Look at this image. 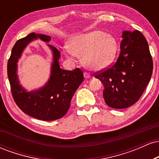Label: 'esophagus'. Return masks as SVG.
Listing matches in <instances>:
<instances>
[{
  "mask_svg": "<svg viewBox=\"0 0 159 159\" xmlns=\"http://www.w3.org/2000/svg\"><path fill=\"white\" fill-rule=\"evenodd\" d=\"M84 76L85 78H90V74L88 73V72H84Z\"/></svg>",
  "mask_w": 159,
  "mask_h": 159,
  "instance_id": "obj_1",
  "label": "esophagus"
}]
</instances>
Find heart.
<instances>
[{
	"mask_svg": "<svg viewBox=\"0 0 159 159\" xmlns=\"http://www.w3.org/2000/svg\"><path fill=\"white\" fill-rule=\"evenodd\" d=\"M117 42L114 36L100 30L75 36L71 40L66 54L69 59L84 56L86 66L93 70L105 69L114 61L117 52Z\"/></svg>",
	"mask_w": 159,
	"mask_h": 159,
	"instance_id": "obj_1",
	"label": "heart"
}]
</instances>
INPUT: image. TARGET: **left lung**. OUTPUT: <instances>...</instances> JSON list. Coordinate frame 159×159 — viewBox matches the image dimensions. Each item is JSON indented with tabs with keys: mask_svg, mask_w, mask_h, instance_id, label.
<instances>
[{
	"mask_svg": "<svg viewBox=\"0 0 159 159\" xmlns=\"http://www.w3.org/2000/svg\"><path fill=\"white\" fill-rule=\"evenodd\" d=\"M117 60L94 74L104 86L109 107L123 109L139 100L152 76L153 63L147 39L139 30L123 31Z\"/></svg>",
	"mask_w": 159,
	"mask_h": 159,
	"instance_id": "obj_1",
	"label": "left lung"
}]
</instances>
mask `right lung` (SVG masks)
Returning a JSON list of instances; mask_svg holds the SVG:
<instances>
[{"label":"right lung","mask_w":159,"mask_h":159,"mask_svg":"<svg viewBox=\"0 0 159 159\" xmlns=\"http://www.w3.org/2000/svg\"><path fill=\"white\" fill-rule=\"evenodd\" d=\"M38 38L45 42L51 40L49 36L31 33L16 42L7 63V75L11 93L18 107L25 114L32 117L52 121L60 119L66 114L72 96L84 81V75L79 68L73 71L60 68L58 60L61 53L55 47L48 45L54 55L50 79L43 88L26 92L18 80L17 62L26 45L33 39Z\"/></svg>","instance_id":"1"}]
</instances>
